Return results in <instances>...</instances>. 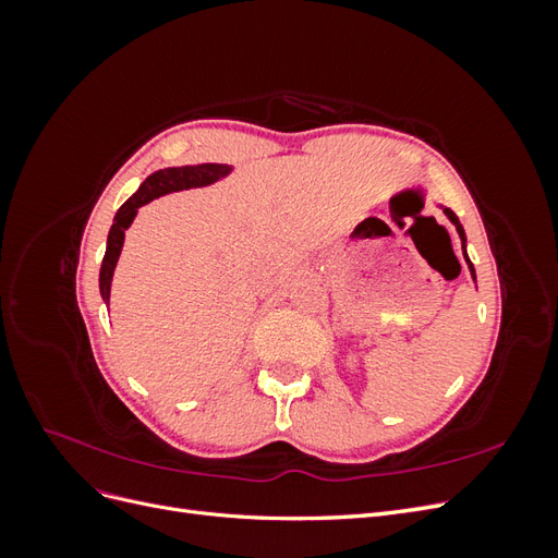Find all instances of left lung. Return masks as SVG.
Returning a JSON list of instances; mask_svg holds the SVG:
<instances>
[{"label":"left lung","instance_id":"8db88e82","mask_svg":"<svg viewBox=\"0 0 558 558\" xmlns=\"http://www.w3.org/2000/svg\"><path fill=\"white\" fill-rule=\"evenodd\" d=\"M445 214H447L449 221L456 226V232H459L461 244H463V256H465V263H468V267H470V275H472V279H475V267H472V263H470V258H468V253H465V230H463V226L459 223V218H456V214H453L451 209H445Z\"/></svg>","mask_w":558,"mask_h":558}]
</instances>
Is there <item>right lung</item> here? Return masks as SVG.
<instances>
[{"label":"right lung","mask_w":558,"mask_h":558,"mask_svg":"<svg viewBox=\"0 0 558 558\" xmlns=\"http://www.w3.org/2000/svg\"><path fill=\"white\" fill-rule=\"evenodd\" d=\"M232 172L230 165H218V162H205V165H185V167H167V170H158L150 174L142 185L140 191L134 193L125 205L116 211L113 216V226L109 230L107 238V253L102 267H99V293H102V300L109 307V298H111V279H113V269L118 263V256H121V248L125 242V230L132 226L134 216H137L140 207L148 205L150 199H156L167 193H177L185 189H202V185H209L218 179H223Z\"/></svg>","instance_id":"add662e5"}]
</instances>
